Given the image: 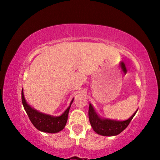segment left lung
Segmentation results:
<instances>
[{
	"mask_svg": "<svg viewBox=\"0 0 160 160\" xmlns=\"http://www.w3.org/2000/svg\"><path fill=\"white\" fill-rule=\"evenodd\" d=\"M137 111L126 121H114L100 117L96 113L92 104H90L88 115L91 126L97 133L104 136H113L121 133L127 128Z\"/></svg>",
	"mask_w": 160,
	"mask_h": 160,
	"instance_id": "8db88e82",
	"label": "left lung"
}]
</instances>
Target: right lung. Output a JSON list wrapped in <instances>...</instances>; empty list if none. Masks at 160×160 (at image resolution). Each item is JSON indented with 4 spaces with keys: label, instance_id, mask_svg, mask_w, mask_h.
Masks as SVG:
<instances>
[{
    "label": "right lung",
    "instance_id": "add662e5",
    "mask_svg": "<svg viewBox=\"0 0 160 160\" xmlns=\"http://www.w3.org/2000/svg\"><path fill=\"white\" fill-rule=\"evenodd\" d=\"M73 99H72L69 107L65 111L63 114L56 117V116H51L39 112L34 109H32L27 103L25 97H24L23 91L22 90V102L24 109H25L32 123L39 131L45 132H50V133L58 132L64 128L68 120L70 108L73 102Z\"/></svg>",
    "mask_w": 160,
    "mask_h": 160
}]
</instances>
